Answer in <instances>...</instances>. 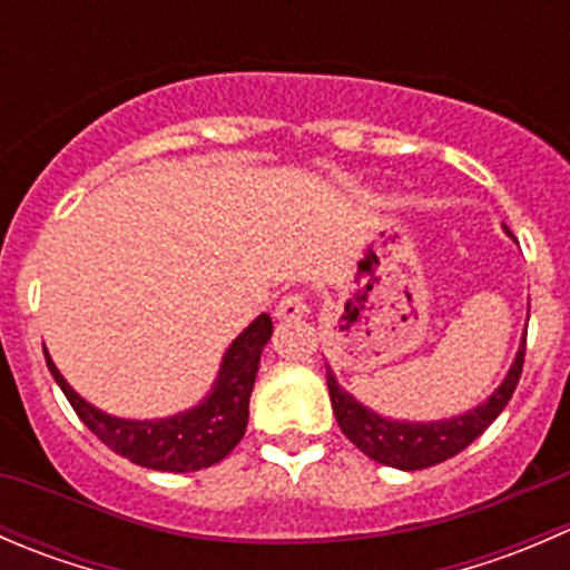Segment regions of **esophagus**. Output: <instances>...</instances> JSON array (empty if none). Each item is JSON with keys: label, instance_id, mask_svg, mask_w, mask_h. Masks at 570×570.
Here are the masks:
<instances>
[{"label": "esophagus", "instance_id": "1", "mask_svg": "<svg viewBox=\"0 0 570 570\" xmlns=\"http://www.w3.org/2000/svg\"><path fill=\"white\" fill-rule=\"evenodd\" d=\"M308 306H306V297L297 295V292H292V295H284L278 301V306H275V320H301L306 317Z\"/></svg>", "mask_w": 570, "mask_h": 570}]
</instances>
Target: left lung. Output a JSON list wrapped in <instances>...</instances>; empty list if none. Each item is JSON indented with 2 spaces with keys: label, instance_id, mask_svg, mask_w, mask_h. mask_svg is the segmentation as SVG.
Masks as SVG:
<instances>
[{
  "label": "left lung",
  "instance_id": "left-lung-1",
  "mask_svg": "<svg viewBox=\"0 0 570 570\" xmlns=\"http://www.w3.org/2000/svg\"><path fill=\"white\" fill-rule=\"evenodd\" d=\"M504 234L513 239L508 226H504ZM527 320H530V314H527ZM524 350L527 333L521 336L519 353H515L513 364H510L508 375L499 383L497 392L476 407H471V411L458 413V416L450 419H435V422H407V419H392L372 411L364 402L355 400L347 389L338 386L336 375L325 364L333 413H336L342 433L372 461L402 471L428 469V465L455 458L458 452H463L471 441L480 439L491 428L493 419L504 411L515 386H519L521 370H524Z\"/></svg>",
  "mask_w": 570,
  "mask_h": 570
}]
</instances>
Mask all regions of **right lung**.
Listing matches in <instances>:
<instances>
[{"mask_svg": "<svg viewBox=\"0 0 570 570\" xmlns=\"http://www.w3.org/2000/svg\"><path fill=\"white\" fill-rule=\"evenodd\" d=\"M269 336H273V320L269 314H258L228 344L209 394L198 405L163 419H120L105 413L73 392L71 383L60 375L51 355L46 353V347L43 355L51 377L68 396L77 416L88 424L96 439L105 441L109 450L142 469L187 474V471L220 463L243 441L258 361H262V350Z\"/></svg>", "mask_w": 570, "mask_h": 570, "instance_id": "obj_1", "label": "right lung"}]
</instances>
